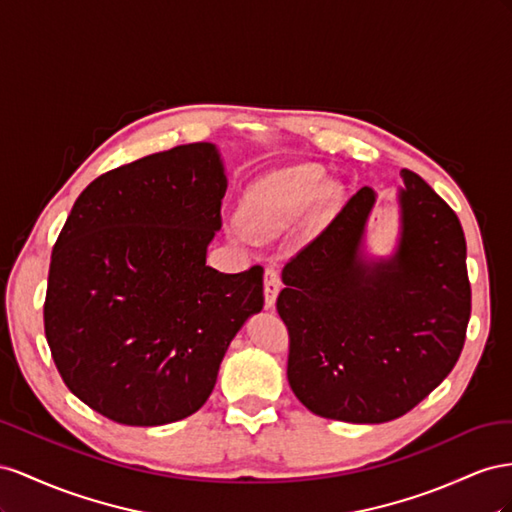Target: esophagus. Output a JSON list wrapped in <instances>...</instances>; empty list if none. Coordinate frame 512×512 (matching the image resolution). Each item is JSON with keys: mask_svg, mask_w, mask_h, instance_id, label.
<instances>
[{"mask_svg": "<svg viewBox=\"0 0 512 512\" xmlns=\"http://www.w3.org/2000/svg\"><path fill=\"white\" fill-rule=\"evenodd\" d=\"M281 287H283V281H281L279 268H276L274 264H268L266 266V274H264V294H266V306H268V309H270V306H274L276 296H279Z\"/></svg>", "mask_w": 512, "mask_h": 512, "instance_id": "1", "label": "esophagus"}]
</instances>
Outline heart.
I'll return each mask as SVG.
<instances>
[{"label":"heart","instance_id":"heart-1","mask_svg":"<svg viewBox=\"0 0 512 512\" xmlns=\"http://www.w3.org/2000/svg\"><path fill=\"white\" fill-rule=\"evenodd\" d=\"M321 186L315 165H300L264 175L248 188L242 201L244 225L257 236H276L298 225Z\"/></svg>","mask_w":512,"mask_h":512}]
</instances>
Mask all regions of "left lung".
I'll use <instances>...</instances> for the list:
<instances>
[{"label": "left lung", "mask_w": 512, "mask_h": 512, "mask_svg": "<svg viewBox=\"0 0 512 512\" xmlns=\"http://www.w3.org/2000/svg\"><path fill=\"white\" fill-rule=\"evenodd\" d=\"M401 178V240L390 259L360 257L375 203L362 186L283 268L276 311L289 334L287 379L321 418H399L461 356L472 311L461 223L418 173Z\"/></svg>", "instance_id": "1"}]
</instances>
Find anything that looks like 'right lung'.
Instances as JSON below:
<instances>
[{
    "label": "right lung",
    "instance_id": "right-lung-1",
    "mask_svg": "<svg viewBox=\"0 0 512 512\" xmlns=\"http://www.w3.org/2000/svg\"><path fill=\"white\" fill-rule=\"evenodd\" d=\"M227 178L212 143L111 169L72 206L51 253L45 334L68 390L105 418L156 427L195 414L264 268L206 266Z\"/></svg>",
    "mask_w": 512,
    "mask_h": 512
}]
</instances>
